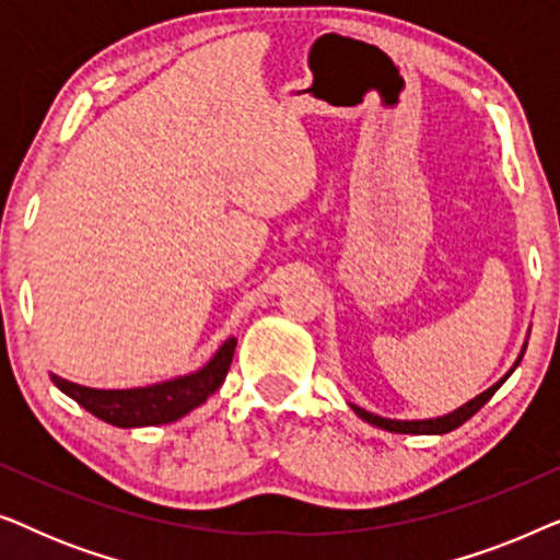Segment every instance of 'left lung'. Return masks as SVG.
<instances>
[{
    "label": "left lung",
    "instance_id": "8db88e82",
    "mask_svg": "<svg viewBox=\"0 0 560 560\" xmlns=\"http://www.w3.org/2000/svg\"><path fill=\"white\" fill-rule=\"evenodd\" d=\"M525 349H527V339H525V343H523V349H520L515 364L510 366L508 374H504L502 380H497L492 387L485 389V393L477 395V397H471V400L464 402L462 408L446 412V416H439V418H420V420H400V418H382V416H377V412H370V410L359 408V405H351V402H349V408L354 410L359 418L366 420V423H370V425H377V428H382V431H389V433H412V435H443V433H451V431H454V428L464 425L466 420H469L479 408H485V405L489 402V397H492V395L497 393V389H500V387L504 385V382H508L510 374L517 370L520 362H523Z\"/></svg>",
    "mask_w": 560,
    "mask_h": 560
}]
</instances>
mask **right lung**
Listing matches in <instances>:
<instances>
[{"label": "right lung", "mask_w": 560, "mask_h": 560, "mask_svg": "<svg viewBox=\"0 0 560 560\" xmlns=\"http://www.w3.org/2000/svg\"><path fill=\"white\" fill-rule=\"evenodd\" d=\"M236 349V339H229L213 351V357L196 372L180 374V377L155 382L144 387L127 389H96L68 382L58 374H50L52 385L66 393L71 400L89 410L104 423L117 428H144V425H165L175 423L198 405H203L217 389L224 385L232 357Z\"/></svg>", "instance_id": "add662e5"}]
</instances>
